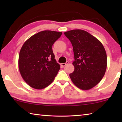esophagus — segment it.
Wrapping results in <instances>:
<instances>
[{"label": "esophagus", "mask_w": 122, "mask_h": 122, "mask_svg": "<svg viewBox=\"0 0 122 122\" xmlns=\"http://www.w3.org/2000/svg\"><path fill=\"white\" fill-rule=\"evenodd\" d=\"M68 63H69L68 62H66V63H61V65L62 66V67H65V66L67 65L68 64Z\"/></svg>", "instance_id": "1"}]
</instances>
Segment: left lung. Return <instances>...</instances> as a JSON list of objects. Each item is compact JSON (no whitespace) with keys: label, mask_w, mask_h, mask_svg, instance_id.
Instances as JSON below:
<instances>
[{"label":"left lung","mask_w":122,"mask_h":122,"mask_svg":"<svg viewBox=\"0 0 122 122\" xmlns=\"http://www.w3.org/2000/svg\"><path fill=\"white\" fill-rule=\"evenodd\" d=\"M64 34L73 47L74 71L69 74L71 81L80 89L89 90L101 81L106 73V50L97 39L84 30H73Z\"/></svg>","instance_id":"obj_1"}]
</instances>
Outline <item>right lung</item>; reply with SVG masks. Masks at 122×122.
Returning <instances> with one entry per match:
<instances>
[{"label": "right lung", "instance_id": "obj_1", "mask_svg": "<svg viewBox=\"0 0 122 122\" xmlns=\"http://www.w3.org/2000/svg\"><path fill=\"white\" fill-rule=\"evenodd\" d=\"M62 34L43 30L30 36L20 49L18 66L28 86L42 89L51 84L60 69L53 53L52 46Z\"/></svg>", "mask_w": 122, "mask_h": 122}]
</instances>
